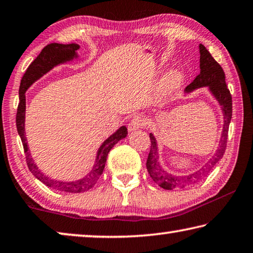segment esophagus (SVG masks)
I'll return each instance as SVG.
<instances>
[{
  "label": "esophagus",
  "mask_w": 253,
  "mask_h": 253,
  "mask_svg": "<svg viewBox=\"0 0 253 253\" xmlns=\"http://www.w3.org/2000/svg\"><path fill=\"white\" fill-rule=\"evenodd\" d=\"M145 125V122L142 117L137 116L135 118H132L131 121L128 124V130L129 131H134L136 129H139V128H143Z\"/></svg>",
  "instance_id": "1"
}]
</instances>
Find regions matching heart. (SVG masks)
Instances as JSON below:
<instances>
[{
  "label": "heart",
  "mask_w": 253,
  "mask_h": 253,
  "mask_svg": "<svg viewBox=\"0 0 253 253\" xmlns=\"http://www.w3.org/2000/svg\"><path fill=\"white\" fill-rule=\"evenodd\" d=\"M183 83L182 72L177 69L169 70L163 77L158 87V95L160 97H169L181 87Z\"/></svg>",
  "instance_id": "heart-1"
}]
</instances>
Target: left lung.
Wrapping results in <instances>:
<instances>
[{
    "label": "left lung",
    "instance_id": "obj_1",
    "mask_svg": "<svg viewBox=\"0 0 253 253\" xmlns=\"http://www.w3.org/2000/svg\"><path fill=\"white\" fill-rule=\"evenodd\" d=\"M199 48L200 74L187 85L184 91L190 93L198 88L208 87L210 92L212 93L221 106L222 113H223V129H222L219 146H217L214 155L210 158L208 163H205L202 169L188 175H174L162 168L160 156H158L157 142L152 132L149 134L151 151H149L147 157L146 168L153 181L165 190H181L184 187L195 185V184L202 181L205 176H208V174L211 172L216 163L223 157L226 148L229 125L231 118H232V97H231L230 90L226 87L225 75L222 67L214 60L211 53L203 44H200Z\"/></svg>",
    "mask_w": 253,
    "mask_h": 253
}]
</instances>
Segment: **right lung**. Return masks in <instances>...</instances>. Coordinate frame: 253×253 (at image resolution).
<instances>
[{"instance_id": "obj_1", "label": "right lung", "mask_w": 253, "mask_h": 253, "mask_svg": "<svg viewBox=\"0 0 253 253\" xmlns=\"http://www.w3.org/2000/svg\"><path fill=\"white\" fill-rule=\"evenodd\" d=\"M80 48L79 44L69 43V44H61V43H50L45 45L40 54L34 59V61L29 66V68L21 79L20 89H19V106L18 111H16V128L22 140L25 158H27V164L31 173L36 176L40 182L45 184L50 188H53L55 191L67 192V193H83L93 187L96 182L98 181L100 175L104 172L105 164L107 161V156L110 149L116 145L119 140L125 138L127 136V128L126 126H122L119 129L110 135L104 143L101 144L96 155L95 165L92 166L90 172H89L84 177L76 181L66 182L59 181V179H53L41 172L33 158L30 154L27 137H25L24 129V122H25V91L31 87V85L39 80L42 76H44L46 72L61 63H66L72 61L74 59L78 58L77 50Z\"/></svg>"}]
</instances>
